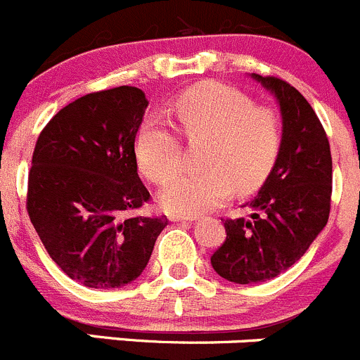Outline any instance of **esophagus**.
Returning a JSON list of instances; mask_svg holds the SVG:
<instances>
[{
	"label": "esophagus",
	"mask_w": 360,
	"mask_h": 360,
	"mask_svg": "<svg viewBox=\"0 0 360 360\" xmlns=\"http://www.w3.org/2000/svg\"><path fill=\"white\" fill-rule=\"evenodd\" d=\"M169 221L173 222H193L196 221V217H189V215H169Z\"/></svg>",
	"instance_id": "34e87169"
}]
</instances>
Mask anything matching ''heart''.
I'll return each mask as SVG.
<instances>
[{
    "mask_svg": "<svg viewBox=\"0 0 360 360\" xmlns=\"http://www.w3.org/2000/svg\"><path fill=\"white\" fill-rule=\"evenodd\" d=\"M173 112L191 139H208L203 173H182L160 191L167 212L198 215L224 203L235 187L249 194L258 189L276 164L283 141L281 118L274 109L255 105L231 86L203 83L184 91ZM139 169L153 184L166 182L180 167V141L160 116L150 115L136 132Z\"/></svg>",
    "mask_w": 360,
    "mask_h": 360,
    "instance_id": "heart-1",
    "label": "heart"
}]
</instances>
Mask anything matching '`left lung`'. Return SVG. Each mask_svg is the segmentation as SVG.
Masks as SVG:
<instances>
[{"instance_id":"left-lung-1","label":"left lung","mask_w":360,"mask_h":360,"mask_svg":"<svg viewBox=\"0 0 360 360\" xmlns=\"http://www.w3.org/2000/svg\"><path fill=\"white\" fill-rule=\"evenodd\" d=\"M251 77L276 97L283 141L249 217L226 219V240L210 258L237 285L265 283L299 262L327 224L332 193L330 146L309 102L286 81Z\"/></svg>"}]
</instances>
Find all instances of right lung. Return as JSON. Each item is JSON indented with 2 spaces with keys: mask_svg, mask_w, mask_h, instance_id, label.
I'll list each match as a JSON object with an SVG mask.
<instances>
[{
  "mask_svg": "<svg viewBox=\"0 0 360 360\" xmlns=\"http://www.w3.org/2000/svg\"><path fill=\"white\" fill-rule=\"evenodd\" d=\"M148 101L139 88L88 94L65 105L37 139L28 214L53 262L88 288L138 279L167 224L123 217L150 200L134 141Z\"/></svg>",
  "mask_w": 360,
  "mask_h": 360,
  "instance_id": "right-lung-1",
  "label": "right lung"
}]
</instances>
